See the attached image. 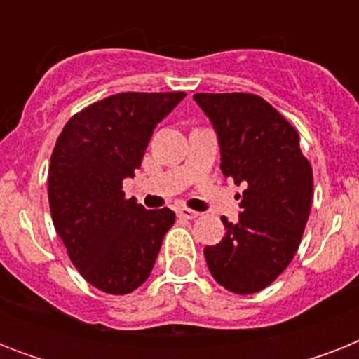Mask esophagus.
Here are the masks:
<instances>
[{"mask_svg":"<svg viewBox=\"0 0 359 359\" xmlns=\"http://www.w3.org/2000/svg\"><path fill=\"white\" fill-rule=\"evenodd\" d=\"M177 216H179V218H184V219H196V218H199V212H196V210H190V208H179V210H177Z\"/></svg>","mask_w":359,"mask_h":359,"instance_id":"obj_1","label":"esophagus"}]
</instances>
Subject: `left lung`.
<instances>
[{
	"label": "left lung",
	"instance_id": "1",
	"mask_svg": "<svg viewBox=\"0 0 359 359\" xmlns=\"http://www.w3.org/2000/svg\"><path fill=\"white\" fill-rule=\"evenodd\" d=\"M218 132L222 173L245 188L236 224L205 248L208 270L235 294L266 289L298 251L313 201L311 163L300 135L264 98L251 93H197Z\"/></svg>",
	"mask_w": 359,
	"mask_h": 359
}]
</instances>
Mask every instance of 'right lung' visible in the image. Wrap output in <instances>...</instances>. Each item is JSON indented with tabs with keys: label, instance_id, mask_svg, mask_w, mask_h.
<instances>
[{
	"label": "right lung",
	"instance_id": "right-lung-1",
	"mask_svg": "<svg viewBox=\"0 0 359 359\" xmlns=\"http://www.w3.org/2000/svg\"><path fill=\"white\" fill-rule=\"evenodd\" d=\"M186 93H119L72 115L48 169L53 227L87 283L128 294L149 278L162 240L175 224L169 208L145 210L126 199L156 124Z\"/></svg>",
	"mask_w": 359,
	"mask_h": 359
}]
</instances>
